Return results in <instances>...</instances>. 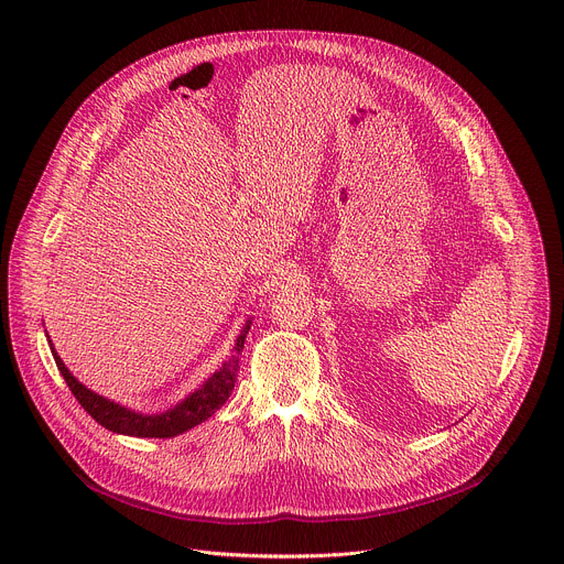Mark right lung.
<instances>
[{
	"label": "right lung",
	"instance_id": "add662e5",
	"mask_svg": "<svg viewBox=\"0 0 564 564\" xmlns=\"http://www.w3.org/2000/svg\"><path fill=\"white\" fill-rule=\"evenodd\" d=\"M250 324L252 321H248L243 330H240V335L236 337L234 355L198 390H194L189 397H185L181 401V404H176L174 409L160 413V415L135 413L131 409L116 404V401H111L107 397H100L98 392L89 390L87 386L79 383L68 372V368L62 364V359L57 357L51 341H48V346H51V352H53L59 375L64 377L66 386L79 401V406H83L100 426L109 429L111 433H120V435L165 440V437H176V435L203 424L207 417H212L225 404L227 397L234 390L236 377H238V355H240V350H243Z\"/></svg>",
	"mask_w": 564,
	"mask_h": 564
}]
</instances>
